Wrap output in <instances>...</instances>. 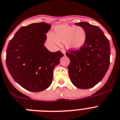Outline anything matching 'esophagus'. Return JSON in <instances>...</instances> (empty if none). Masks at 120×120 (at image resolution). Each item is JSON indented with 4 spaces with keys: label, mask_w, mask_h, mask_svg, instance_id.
Here are the masks:
<instances>
[{
    "label": "esophagus",
    "mask_w": 120,
    "mask_h": 120,
    "mask_svg": "<svg viewBox=\"0 0 120 120\" xmlns=\"http://www.w3.org/2000/svg\"><path fill=\"white\" fill-rule=\"evenodd\" d=\"M61 52H62V53H63V54H64V55H65V50H64V49H62V50H61Z\"/></svg>",
    "instance_id": "1"
}]
</instances>
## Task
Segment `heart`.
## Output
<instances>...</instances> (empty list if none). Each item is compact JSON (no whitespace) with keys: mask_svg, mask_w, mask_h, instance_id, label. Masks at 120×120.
<instances>
[{"mask_svg":"<svg viewBox=\"0 0 120 120\" xmlns=\"http://www.w3.org/2000/svg\"><path fill=\"white\" fill-rule=\"evenodd\" d=\"M47 38L48 41L52 45L59 46L60 42H64L67 49L78 50L86 44L87 34L81 26L61 24L55 26L53 33L49 32Z\"/></svg>","mask_w":120,"mask_h":120,"instance_id":"obj_1","label":"heart"}]
</instances>
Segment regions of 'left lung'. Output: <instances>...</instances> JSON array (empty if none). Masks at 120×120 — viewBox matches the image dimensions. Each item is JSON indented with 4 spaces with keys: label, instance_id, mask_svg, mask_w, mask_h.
Segmentation results:
<instances>
[{
    "label": "left lung",
    "instance_id": "left-lung-1",
    "mask_svg": "<svg viewBox=\"0 0 120 120\" xmlns=\"http://www.w3.org/2000/svg\"><path fill=\"white\" fill-rule=\"evenodd\" d=\"M75 24L85 30L87 40L79 50L66 52L70 61L68 73L75 86L87 89L101 81L109 68L110 43L98 26L86 22Z\"/></svg>",
    "mask_w": 120,
    "mask_h": 120
}]
</instances>
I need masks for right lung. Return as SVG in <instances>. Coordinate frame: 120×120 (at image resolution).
<instances>
[{
  "instance_id": "add662e5",
  "label": "right lung",
  "mask_w": 120,
  "mask_h": 120,
  "mask_svg": "<svg viewBox=\"0 0 120 120\" xmlns=\"http://www.w3.org/2000/svg\"><path fill=\"white\" fill-rule=\"evenodd\" d=\"M51 25L45 22L22 26L14 34L7 50L6 63L14 80L27 90L47 89L53 80V69L64 55L51 52L44 44Z\"/></svg>"
}]
</instances>
